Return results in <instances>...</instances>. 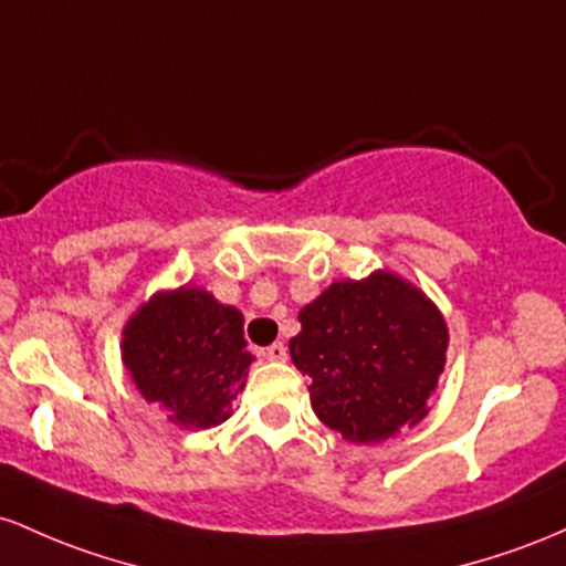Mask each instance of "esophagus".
I'll return each mask as SVG.
<instances>
[{
    "label": "esophagus",
    "instance_id": "34e87169",
    "mask_svg": "<svg viewBox=\"0 0 566 566\" xmlns=\"http://www.w3.org/2000/svg\"><path fill=\"white\" fill-rule=\"evenodd\" d=\"M264 355L270 360H285L289 358V347H285L283 342H272V345L264 350Z\"/></svg>",
    "mask_w": 566,
    "mask_h": 566
}]
</instances>
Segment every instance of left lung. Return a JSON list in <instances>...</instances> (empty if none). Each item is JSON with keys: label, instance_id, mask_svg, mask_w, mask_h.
I'll return each instance as SVG.
<instances>
[{"label": "left lung", "instance_id": "1", "mask_svg": "<svg viewBox=\"0 0 566 566\" xmlns=\"http://www.w3.org/2000/svg\"><path fill=\"white\" fill-rule=\"evenodd\" d=\"M291 360L313 379L317 420L353 443H377L428 415L447 360V323L390 272L334 283L300 313Z\"/></svg>", "mask_w": 566, "mask_h": 566}]
</instances>
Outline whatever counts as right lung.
<instances>
[{"label":"right lung","instance_id":"add662e5","mask_svg":"<svg viewBox=\"0 0 566 566\" xmlns=\"http://www.w3.org/2000/svg\"><path fill=\"white\" fill-rule=\"evenodd\" d=\"M123 360L146 401L170 409V420L200 430L224 422L245 387L253 355L243 315L200 289L151 296L125 326Z\"/></svg>","mask_w":566,"mask_h":566}]
</instances>
